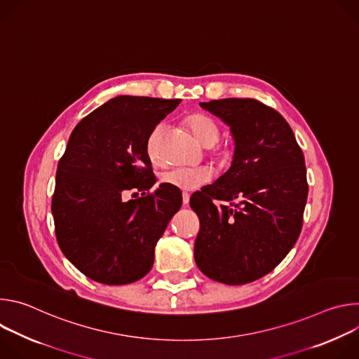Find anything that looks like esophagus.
Segmentation results:
<instances>
[{"label": "esophagus", "mask_w": 359, "mask_h": 359, "mask_svg": "<svg viewBox=\"0 0 359 359\" xmlns=\"http://www.w3.org/2000/svg\"><path fill=\"white\" fill-rule=\"evenodd\" d=\"M190 200V196L187 193H183V206H187Z\"/></svg>", "instance_id": "1"}]
</instances>
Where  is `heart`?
<instances>
[{"mask_svg":"<svg viewBox=\"0 0 359 359\" xmlns=\"http://www.w3.org/2000/svg\"><path fill=\"white\" fill-rule=\"evenodd\" d=\"M191 135L194 139L204 147H212L217 143L220 137V128L215 119L210 116L194 114L187 118L186 121ZM163 126L158 125L149 135L147 143H146V151L149 159L156 163L159 161V142L162 136ZM222 155H226L222 151ZM162 183L175 187L182 191H194L209 183L212 180V172L208 168H177L165 172L161 176Z\"/></svg>","mask_w":359,"mask_h":359,"instance_id":"b5f03b06","label":"heart"}]
</instances>
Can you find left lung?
Segmentation results:
<instances>
[{
    "mask_svg": "<svg viewBox=\"0 0 359 359\" xmlns=\"http://www.w3.org/2000/svg\"><path fill=\"white\" fill-rule=\"evenodd\" d=\"M200 107L230 126L234 155L223 176L190 198L200 220L194 260L215 281L247 284L274 270L299 236L309 194L304 155L287 121L259 100Z\"/></svg>",
    "mask_w": 359,
    "mask_h": 359,
    "instance_id": "obj_1",
    "label": "left lung"
}]
</instances>
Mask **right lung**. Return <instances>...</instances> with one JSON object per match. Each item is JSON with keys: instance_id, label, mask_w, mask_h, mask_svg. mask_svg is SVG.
<instances>
[{"instance_id": "add662e5", "label": "right lung", "mask_w": 359, "mask_h": 359, "mask_svg": "<svg viewBox=\"0 0 359 359\" xmlns=\"http://www.w3.org/2000/svg\"><path fill=\"white\" fill-rule=\"evenodd\" d=\"M180 99L116 96L72 130L58 163L53 216L65 257L93 281L122 285L144 277L155 247L182 206V193L156 183L146 143ZM129 189L139 199L124 200Z\"/></svg>"}]
</instances>
